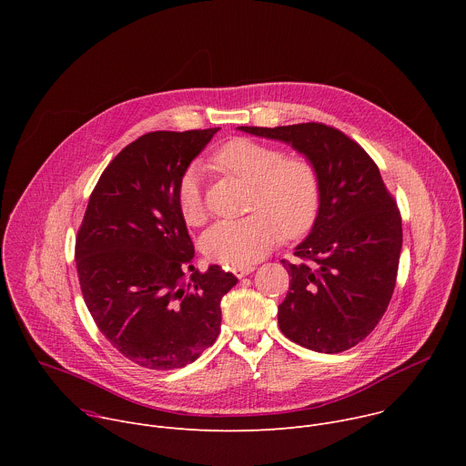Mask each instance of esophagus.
<instances>
[{"label": "esophagus", "instance_id": "obj_1", "mask_svg": "<svg viewBox=\"0 0 466 466\" xmlns=\"http://www.w3.org/2000/svg\"><path fill=\"white\" fill-rule=\"evenodd\" d=\"M256 268L254 265H236V268H232V273L238 277V279H243L247 275H250Z\"/></svg>", "mask_w": 466, "mask_h": 466}]
</instances>
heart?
Instances as JSON below:
<instances>
[{"instance_id":"b5f03b06","label":"heart","mask_w":466,"mask_h":466,"mask_svg":"<svg viewBox=\"0 0 466 466\" xmlns=\"http://www.w3.org/2000/svg\"><path fill=\"white\" fill-rule=\"evenodd\" d=\"M218 169L252 186L248 210L254 214L219 221L203 236L205 254L219 263L247 265L268 254L280 239L308 232L317 218L320 182L315 166L304 157H286L282 149L248 138H234L216 151ZM177 205L187 225L207 218L201 177L187 169L177 186Z\"/></svg>"}]
</instances>
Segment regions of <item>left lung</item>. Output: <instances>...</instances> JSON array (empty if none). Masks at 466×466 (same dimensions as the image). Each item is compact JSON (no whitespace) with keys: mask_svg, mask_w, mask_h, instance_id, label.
Returning a JSON list of instances; mask_svg holds the SVG:
<instances>
[{"mask_svg":"<svg viewBox=\"0 0 466 466\" xmlns=\"http://www.w3.org/2000/svg\"><path fill=\"white\" fill-rule=\"evenodd\" d=\"M304 155L320 182L319 212L282 259L289 291L279 306L282 334L297 345L338 354L376 328L394 291L402 250V218L374 160L341 130L324 123L238 127Z\"/></svg>","mask_w":466,"mask_h":466,"instance_id":"8db88e82","label":"left lung"}]
</instances>
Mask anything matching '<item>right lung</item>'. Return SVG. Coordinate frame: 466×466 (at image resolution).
I'll return each instance as SVG.
<instances>
[{
  "label": "right lung",
  "instance_id": "obj_1",
  "mask_svg": "<svg viewBox=\"0 0 466 466\" xmlns=\"http://www.w3.org/2000/svg\"><path fill=\"white\" fill-rule=\"evenodd\" d=\"M218 130H157L128 144L99 177L77 234L88 311L108 343L146 369H180L212 347L221 299L238 284L219 265L195 271L177 205L182 175Z\"/></svg>",
  "mask_w": 466,
  "mask_h": 466
}]
</instances>
